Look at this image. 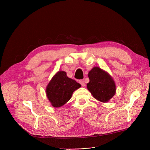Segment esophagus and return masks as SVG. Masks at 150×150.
Returning <instances> with one entry per match:
<instances>
[{
    "instance_id": "esophagus-1",
    "label": "esophagus",
    "mask_w": 150,
    "mask_h": 150,
    "mask_svg": "<svg viewBox=\"0 0 150 150\" xmlns=\"http://www.w3.org/2000/svg\"><path fill=\"white\" fill-rule=\"evenodd\" d=\"M79 83L81 84V85L83 86V87H84L85 83H84V81L83 80H80V81H79Z\"/></svg>"
}]
</instances>
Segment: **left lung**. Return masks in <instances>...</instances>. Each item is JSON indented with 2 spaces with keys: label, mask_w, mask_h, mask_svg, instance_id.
I'll return each mask as SVG.
<instances>
[{
  "label": "left lung",
  "mask_w": 150,
  "mask_h": 150,
  "mask_svg": "<svg viewBox=\"0 0 150 150\" xmlns=\"http://www.w3.org/2000/svg\"><path fill=\"white\" fill-rule=\"evenodd\" d=\"M89 82L87 88L93 98L103 103H107L115 95L116 86L112 77L106 71L98 67H93L88 73Z\"/></svg>",
  "instance_id": "left-lung-1"
}]
</instances>
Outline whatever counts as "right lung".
<instances>
[{
  "mask_svg": "<svg viewBox=\"0 0 150 150\" xmlns=\"http://www.w3.org/2000/svg\"><path fill=\"white\" fill-rule=\"evenodd\" d=\"M81 87V84L67 76L64 71H58L47 84L45 92L47 98L54 108H59L71 98L74 92Z\"/></svg>",
  "mask_w": 150,
  "mask_h": 150,
  "instance_id": "right-lung-1",
  "label": "right lung"
}]
</instances>
